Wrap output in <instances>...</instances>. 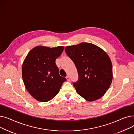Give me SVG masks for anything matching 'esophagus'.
Segmentation results:
<instances>
[{
    "instance_id": "obj_1",
    "label": "esophagus",
    "mask_w": 134,
    "mask_h": 134,
    "mask_svg": "<svg viewBox=\"0 0 134 134\" xmlns=\"http://www.w3.org/2000/svg\"><path fill=\"white\" fill-rule=\"evenodd\" d=\"M66 79H67V80L68 81H69V80H70V78H69V76L68 75H67V76H66Z\"/></svg>"
}]
</instances>
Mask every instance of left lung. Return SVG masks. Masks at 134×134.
I'll list each match as a JSON object with an SVG mask.
<instances>
[{"label":"left lung","mask_w":134,"mask_h":134,"mask_svg":"<svg viewBox=\"0 0 134 134\" xmlns=\"http://www.w3.org/2000/svg\"><path fill=\"white\" fill-rule=\"evenodd\" d=\"M78 73V80L73 82L76 92L92 102L106 93L112 80V66L109 56L103 49L90 43L65 48Z\"/></svg>","instance_id":"obj_1"}]
</instances>
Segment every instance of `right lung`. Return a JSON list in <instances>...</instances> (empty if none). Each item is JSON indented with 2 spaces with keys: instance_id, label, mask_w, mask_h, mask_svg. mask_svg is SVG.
I'll return each mask as SVG.
<instances>
[{
  "instance_id": "right-lung-1",
  "label": "right lung",
  "mask_w": 134,
  "mask_h": 134,
  "mask_svg": "<svg viewBox=\"0 0 134 134\" xmlns=\"http://www.w3.org/2000/svg\"><path fill=\"white\" fill-rule=\"evenodd\" d=\"M64 47L37 46L28 53L22 66L24 85L31 96L41 102L51 100L57 94L66 79L59 75L55 60Z\"/></svg>"
}]
</instances>
